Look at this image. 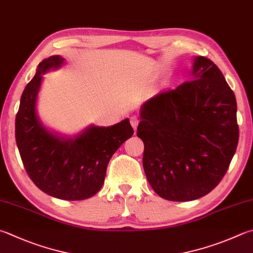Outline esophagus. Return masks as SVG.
<instances>
[{"label":"esophagus","instance_id":"obj_1","mask_svg":"<svg viewBox=\"0 0 253 253\" xmlns=\"http://www.w3.org/2000/svg\"><path fill=\"white\" fill-rule=\"evenodd\" d=\"M130 122H131V126H132V127L134 128V130H136L137 125H139V122H140L139 118L135 117V116H133V117H131V118H130Z\"/></svg>","mask_w":253,"mask_h":253}]
</instances>
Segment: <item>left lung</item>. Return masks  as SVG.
Returning <instances> with one entry per match:
<instances>
[{
    "label": "left lung",
    "mask_w": 253,
    "mask_h": 253,
    "mask_svg": "<svg viewBox=\"0 0 253 253\" xmlns=\"http://www.w3.org/2000/svg\"><path fill=\"white\" fill-rule=\"evenodd\" d=\"M190 79L141 108L136 135L152 188L171 202L201 198L220 183L239 140L236 97L211 59L194 58Z\"/></svg>",
    "instance_id": "8db88e82"
}]
</instances>
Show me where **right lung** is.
Returning a JSON list of instances; mask_svg holds the SVG:
<instances>
[{"instance_id": "add662e5", "label": "right lung", "mask_w": 253, "mask_h": 253, "mask_svg": "<svg viewBox=\"0 0 253 253\" xmlns=\"http://www.w3.org/2000/svg\"><path fill=\"white\" fill-rule=\"evenodd\" d=\"M60 56H50L38 65L24 89L15 119V139L28 176L38 188L64 201H83L102 187L109 161L133 134L128 119L102 127L90 126L74 139L52 134L42 125L36 101L42 74L59 68Z\"/></svg>"}]
</instances>
